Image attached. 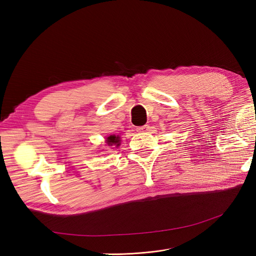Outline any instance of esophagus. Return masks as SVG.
I'll use <instances>...</instances> for the list:
<instances>
[{"label": "esophagus", "instance_id": "esophagus-1", "mask_svg": "<svg viewBox=\"0 0 256 256\" xmlns=\"http://www.w3.org/2000/svg\"><path fill=\"white\" fill-rule=\"evenodd\" d=\"M150 130V126L148 125H144V126H140L136 128V131H138V132H146V131Z\"/></svg>", "mask_w": 256, "mask_h": 256}]
</instances>
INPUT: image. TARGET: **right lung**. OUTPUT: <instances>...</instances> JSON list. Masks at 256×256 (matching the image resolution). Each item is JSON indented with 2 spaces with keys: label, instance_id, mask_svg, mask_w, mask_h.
<instances>
[{
  "label": "right lung",
  "instance_id": "right-lung-1",
  "mask_svg": "<svg viewBox=\"0 0 256 256\" xmlns=\"http://www.w3.org/2000/svg\"><path fill=\"white\" fill-rule=\"evenodd\" d=\"M120 136H108L106 138V143H108V145H116V146H118L120 145Z\"/></svg>",
  "mask_w": 256,
  "mask_h": 256
}]
</instances>
